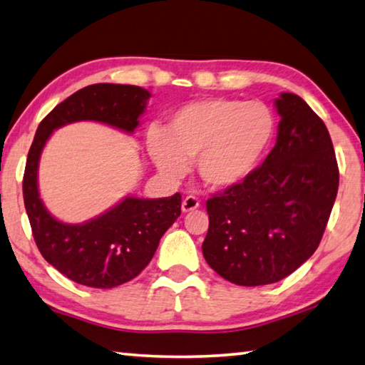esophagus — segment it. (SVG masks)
<instances>
[{"label":"esophagus","instance_id":"34e87169","mask_svg":"<svg viewBox=\"0 0 365 365\" xmlns=\"http://www.w3.org/2000/svg\"><path fill=\"white\" fill-rule=\"evenodd\" d=\"M196 207H200V200H197V197H195V196H187L182 201V211L183 212H191V211H195Z\"/></svg>","mask_w":365,"mask_h":365}]
</instances>
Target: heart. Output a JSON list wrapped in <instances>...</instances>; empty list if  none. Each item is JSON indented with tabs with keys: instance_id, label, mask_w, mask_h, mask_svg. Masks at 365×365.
Instances as JSON below:
<instances>
[{
	"instance_id": "1",
	"label": "heart",
	"mask_w": 365,
	"mask_h": 365,
	"mask_svg": "<svg viewBox=\"0 0 365 365\" xmlns=\"http://www.w3.org/2000/svg\"><path fill=\"white\" fill-rule=\"evenodd\" d=\"M275 133V117L259 101L209 98L170 115L168 128L148 132V153L164 177L180 180L195 160L211 190H230L255 174Z\"/></svg>"
}]
</instances>
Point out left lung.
Segmentation results:
<instances>
[{"instance_id": "left-lung-1", "label": "left lung", "mask_w": 365, "mask_h": 365, "mask_svg": "<svg viewBox=\"0 0 365 365\" xmlns=\"http://www.w3.org/2000/svg\"><path fill=\"white\" fill-rule=\"evenodd\" d=\"M277 143L238 187L207 200V264L242 287L269 285L304 264L322 240L338 193V164L324 120L294 93L275 100Z\"/></svg>"}]
</instances>
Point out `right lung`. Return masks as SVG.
I'll return each instance as SVG.
<instances>
[{"label":"right lung","instance_id":"1","mask_svg":"<svg viewBox=\"0 0 365 365\" xmlns=\"http://www.w3.org/2000/svg\"><path fill=\"white\" fill-rule=\"evenodd\" d=\"M150 91L135 85L96 83L58 104L36 128L24 172V202L41 256L61 274L91 288H114L135 279L158 250L159 240L180 215L182 196L143 200L127 196L83 224H64L48 212L38 193V163L56 128L95 120L133 133Z\"/></svg>","mask_w":365,"mask_h":365}]
</instances>
